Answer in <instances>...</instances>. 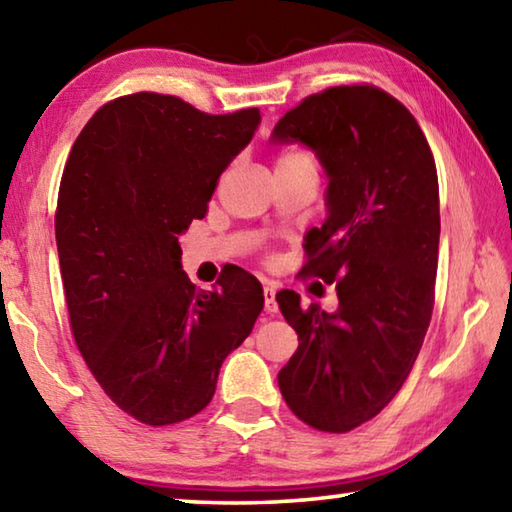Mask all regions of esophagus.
Returning <instances> with one entry per match:
<instances>
[{
  "label": "esophagus",
  "instance_id": "34e87169",
  "mask_svg": "<svg viewBox=\"0 0 512 512\" xmlns=\"http://www.w3.org/2000/svg\"><path fill=\"white\" fill-rule=\"evenodd\" d=\"M264 307H266L268 314H273V311H277L275 287H273V284H266V287H264Z\"/></svg>",
  "mask_w": 512,
  "mask_h": 512
}]
</instances>
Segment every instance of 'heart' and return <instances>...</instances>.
<instances>
[{
	"label": "heart",
	"mask_w": 512,
	"mask_h": 512,
	"mask_svg": "<svg viewBox=\"0 0 512 512\" xmlns=\"http://www.w3.org/2000/svg\"><path fill=\"white\" fill-rule=\"evenodd\" d=\"M293 160H311L307 153H284L277 158V164H284V162H293Z\"/></svg>",
	"instance_id": "1"
}]
</instances>
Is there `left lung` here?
Instances as JSON below:
<instances>
[{
	"mask_svg": "<svg viewBox=\"0 0 512 512\" xmlns=\"http://www.w3.org/2000/svg\"><path fill=\"white\" fill-rule=\"evenodd\" d=\"M273 142H302L327 171V219L309 230L302 273L336 284L334 314L275 296L298 350L277 375L311 429L345 433L409 377L436 298L440 205L431 146L404 103L368 83L309 94Z\"/></svg>",
	"mask_w": 512,
	"mask_h": 512,
	"instance_id": "obj_1",
	"label": "left lung"
}]
</instances>
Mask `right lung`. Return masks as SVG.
Listing matches in <instances>:
<instances>
[{
	"instance_id": "right-lung-1",
	"label": "right lung",
	"mask_w": 512,
	"mask_h": 512,
	"mask_svg": "<svg viewBox=\"0 0 512 512\" xmlns=\"http://www.w3.org/2000/svg\"><path fill=\"white\" fill-rule=\"evenodd\" d=\"M259 119L135 92L103 103L67 155L56 244L69 327L103 393L149 427L212 402L221 363L264 309L244 268L196 289L178 244Z\"/></svg>"
}]
</instances>
